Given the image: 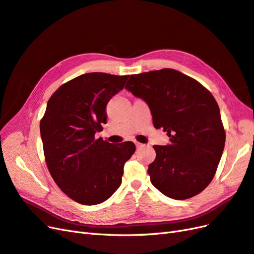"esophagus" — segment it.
<instances>
[{
	"instance_id": "34e87169",
	"label": "esophagus",
	"mask_w": 254,
	"mask_h": 254,
	"mask_svg": "<svg viewBox=\"0 0 254 254\" xmlns=\"http://www.w3.org/2000/svg\"><path fill=\"white\" fill-rule=\"evenodd\" d=\"M135 144H136V147H137V149H140V148H142L144 144L143 143H141V142H138V141H135Z\"/></svg>"
}]
</instances>
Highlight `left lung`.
Masks as SVG:
<instances>
[{
    "label": "left lung",
    "instance_id": "1",
    "mask_svg": "<svg viewBox=\"0 0 254 254\" xmlns=\"http://www.w3.org/2000/svg\"><path fill=\"white\" fill-rule=\"evenodd\" d=\"M126 89L148 103L156 128L170 137L153 146L148 173L154 187L176 200L190 199L212 182L226 142L219 106L203 85L175 69L133 74Z\"/></svg>",
    "mask_w": 254,
    "mask_h": 254
}]
</instances>
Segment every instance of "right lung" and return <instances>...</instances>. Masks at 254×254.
<instances>
[{
    "mask_svg": "<svg viewBox=\"0 0 254 254\" xmlns=\"http://www.w3.org/2000/svg\"><path fill=\"white\" fill-rule=\"evenodd\" d=\"M127 77L82 74L63 84L48 101L40 120L47 167L57 186L77 203L96 205L110 198L136 150L132 141L113 144L95 137L106 123L108 101Z\"/></svg>",
    "mask_w": 254,
    "mask_h": 254,
    "instance_id": "obj_1",
    "label": "right lung"
}]
</instances>
